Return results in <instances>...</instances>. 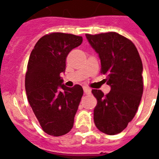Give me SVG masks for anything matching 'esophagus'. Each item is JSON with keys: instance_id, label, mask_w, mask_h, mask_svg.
<instances>
[{"instance_id": "1", "label": "esophagus", "mask_w": 159, "mask_h": 159, "mask_svg": "<svg viewBox=\"0 0 159 159\" xmlns=\"http://www.w3.org/2000/svg\"><path fill=\"white\" fill-rule=\"evenodd\" d=\"M83 90H84V93H85V94H90L91 93V89H89V88L87 87H83Z\"/></svg>"}]
</instances>
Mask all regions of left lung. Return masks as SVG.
I'll use <instances>...</instances> for the list:
<instances>
[{
	"mask_svg": "<svg viewBox=\"0 0 159 159\" xmlns=\"http://www.w3.org/2000/svg\"><path fill=\"white\" fill-rule=\"evenodd\" d=\"M99 56L106 84L111 88L104 95L100 89H93L98 100L93 110L97 128L103 133H121L133 119L143 92V63L137 48L130 40L115 32L85 34Z\"/></svg>",
	"mask_w": 159,
	"mask_h": 159,
	"instance_id": "8db88e82",
	"label": "left lung"
}]
</instances>
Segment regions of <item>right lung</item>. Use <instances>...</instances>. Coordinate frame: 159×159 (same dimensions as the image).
<instances>
[{
    "mask_svg": "<svg viewBox=\"0 0 159 159\" xmlns=\"http://www.w3.org/2000/svg\"><path fill=\"white\" fill-rule=\"evenodd\" d=\"M81 42L82 37L53 33L40 38L30 53L26 94L42 129L52 136L66 134L74 126L83 89L79 85L67 87L60 75L66 70L67 55Z\"/></svg>",
    "mask_w": 159,
    "mask_h": 159,
    "instance_id": "right-lung-1",
    "label": "right lung"
}]
</instances>
